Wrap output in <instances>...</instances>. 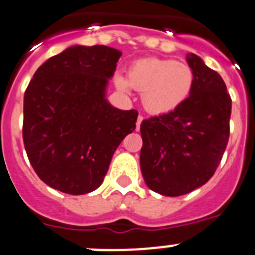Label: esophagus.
I'll return each mask as SVG.
<instances>
[{"label": "esophagus", "mask_w": 255, "mask_h": 255, "mask_svg": "<svg viewBox=\"0 0 255 255\" xmlns=\"http://www.w3.org/2000/svg\"><path fill=\"white\" fill-rule=\"evenodd\" d=\"M143 120H144L143 116H138V120H136V130H139V128H140V124Z\"/></svg>", "instance_id": "1"}]
</instances>
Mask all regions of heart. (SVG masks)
I'll return each instance as SVG.
<instances>
[{
    "instance_id": "1",
    "label": "heart",
    "mask_w": 255,
    "mask_h": 255,
    "mask_svg": "<svg viewBox=\"0 0 255 255\" xmlns=\"http://www.w3.org/2000/svg\"><path fill=\"white\" fill-rule=\"evenodd\" d=\"M115 84L123 92L130 87L141 92V102L149 114L166 115L188 100L194 87V73L188 64L170 58H140L130 65L128 78L117 75Z\"/></svg>"
}]
</instances>
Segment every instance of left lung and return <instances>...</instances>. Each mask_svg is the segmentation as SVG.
Here are the masks:
<instances>
[{"instance_id": "1", "label": "left lung", "mask_w": 255, "mask_h": 255, "mask_svg": "<svg viewBox=\"0 0 255 255\" xmlns=\"http://www.w3.org/2000/svg\"><path fill=\"white\" fill-rule=\"evenodd\" d=\"M194 87L176 111L140 124V170L150 190L188 194L215 173L230 135L231 98L224 79L194 53L186 56Z\"/></svg>"}]
</instances>
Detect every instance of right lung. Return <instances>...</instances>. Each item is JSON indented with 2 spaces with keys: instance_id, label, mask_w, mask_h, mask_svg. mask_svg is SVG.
<instances>
[{
  "instance_id": "1",
  "label": "right lung",
  "mask_w": 255,
  "mask_h": 255,
  "mask_svg": "<svg viewBox=\"0 0 255 255\" xmlns=\"http://www.w3.org/2000/svg\"><path fill=\"white\" fill-rule=\"evenodd\" d=\"M121 55L101 44L71 46L29 83L22 139L29 162L51 188L71 195L100 188L115 150L135 130L138 111L119 110L106 98Z\"/></svg>"
}]
</instances>
